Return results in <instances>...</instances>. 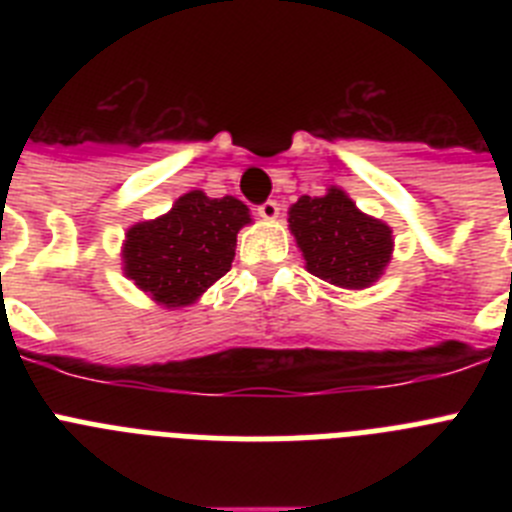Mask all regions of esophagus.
I'll use <instances>...</instances> for the list:
<instances>
[{"mask_svg":"<svg viewBox=\"0 0 512 512\" xmlns=\"http://www.w3.org/2000/svg\"><path fill=\"white\" fill-rule=\"evenodd\" d=\"M256 212H259V217H264V220H277V217H279V205L274 200H266L264 205L256 207Z\"/></svg>","mask_w":512,"mask_h":512,"instance_id":"esophagus-1","label":"esophagus"}]
</instances>
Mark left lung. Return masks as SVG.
I'll use <instances>...</instances> for the list:
<instances>
[{
  "instance_id": "left-lung-1",
  "label": "left lung",
  "mask_w": 512,
  "mask_h": 512,
  "mask_svg": "<svg viewBox=\"0 0 512 512\" xmlns=\"http://www.w3.org/2000/svg\"><path fill=\"white\" fill-rule=\"evenodd\" d=\"M289 230L310 274L343 289L372 287L392 259L390 225L369 217L343 189L300 197L289 207Z\"/></svg>"
}]
</instances>
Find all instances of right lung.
<instances>
[{
    "instance_id": "obj_1",
    "label": "right lung",
    "mask_w": 512,
    "mask_h": 512,
    "mask_svg": "<svg viewBox=\"0 0 512 512\" xmlns=\"http://www.w3.org/2000/svg\"><path fill=\"white\" fill-rule=\"evenodd\" d=\"M248 223L251 215L241 200H212L194 189L179 197L166 215L125 233L122 271L158 305H192L228 274L238 230Z\"/></svg>"
}]
</instances>
